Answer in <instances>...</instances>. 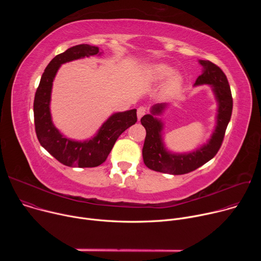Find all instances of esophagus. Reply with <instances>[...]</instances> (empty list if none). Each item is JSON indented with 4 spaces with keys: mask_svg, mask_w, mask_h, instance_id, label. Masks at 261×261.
<instances>
[{
    "mask_svg": "<svg viewBox=\"0 0 261 261\" xmlns=\"http://www.w3.org/2000/svg\"><path fill=\"white\" fill-rule=\"evenodd\" d=\"M145 113H146V108L145 107H143V106L138 107L137 108V118H138V120H140L145 115Z\"/></svg>",
    "mask_w": 261,
    "mask_h": 261,
    "instance_id": "esophagus-1",
    "label": "esophagus"
}]
</instances>
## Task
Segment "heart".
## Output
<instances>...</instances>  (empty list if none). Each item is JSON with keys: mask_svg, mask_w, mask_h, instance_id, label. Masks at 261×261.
<instances>
[{"mask_svg": "<svg viewBox=\"0 0 261 261\" xmlns=\"http://www.w3.org/2000/svg\"><path fill=\"white\" fill-rule=\"evenodd\" d=\"M166 81L162 88V95L164 97H173L181 89L184 79L182 75L177 72L174 73V68L166 63H158L147 67L144 73V80L150 84H160Z\"/></svg>", "mask_w": 261, "mask_h": 261, "instance_id": "b5f03b06", "label": "heart"}]
</instances>
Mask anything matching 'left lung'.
Segmentation results:
<instances>
[{"instance_id":"obj_1","label":"left lung","mask_w":261,"mask_h":261,"mask_svg":"<svg viewBox=\"0 0 261 261\" xmlns=\"http://www.w3.org/2000/svg\"><path fill=\"white\" fill-rule=\"evenodd\" d=\"M198 63L202 66V73L197 77L194 87L206 85L212 88L218 105L215 129L206 142L195 150L173 153L165 146L163 139L164 123L159 118L165 113L169 104H155L151 108V113L140 120L146 131L142 148L143 162L152 170L170 174L188 173L213 159L222 144L232 113L230 87L224 72L218 66L203 60H199Z\"/></svg>"}]
</instances>
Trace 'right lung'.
<instances>
[{
  "label": "right lung",
  "mask_w": 261,
  "mask_h": 261,
  "mask_svg": "<svg viewBox=\"0 0 261 261\" xmlns=\"http://www.w3.org/2000/svg\"><path fill=\"white\" fill-rule=\"evenodd\" d=\"M98 46L80 44L56 56L45 68L34 100L36 134L40 144L62 164L70 167H96L113 150L119 136L137 122L136 109L111 115L90 139L74 140L63 135L54 125L50 114L53 83L61 65L79 59L101 56Z\"/></svg>",
  "instance_id": "add662e5"
}]
</instances>
